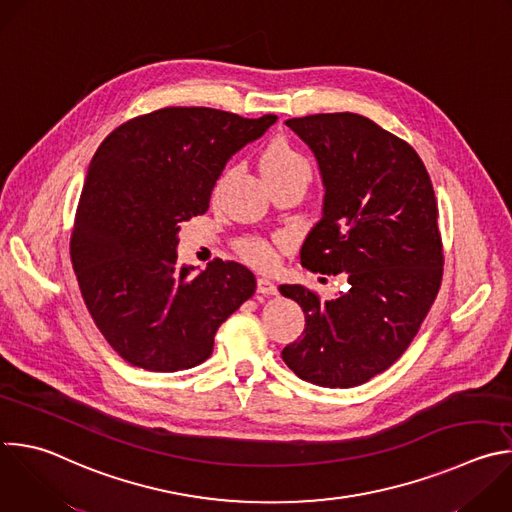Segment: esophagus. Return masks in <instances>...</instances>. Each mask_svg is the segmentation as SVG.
<instances>
[{"instance_id": "34e87169", "label": "esophagus", "mask_w": 512, "mask_h": 512, "mask_svg": "<svg viewBox=\"0 0 512 512\" xmlns=\"http://www.w3.org/2000/svg\"><path fill=\"white\" fill-rule=\"evenodd\" d=\"M257 293L275 295V293H277V285H275L273 281H269L267 277H259V279H257Z\"/></svg>"}]
</instances>
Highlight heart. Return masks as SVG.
I'll return each mask as SVG.
<instances>
[{
    "mask_svg": "<svg viewBox=\"0 0 512 512\" xmlns=\"http://www.w3.org/2000/svg\"><path fill=\"white\" fill-rule=\"evenodd\" d=\"M261 173L267 183L281 181V179H301V181L309 183L311 166H309L307 158L301 152H297L289 142L277 140V142L269 144L265 148V152L261 154ZM227 181H229V173L219 177V181L215 183V189H213V197L221 195ZM237 249L249 263H253L259 269H269L277 261L275 245L265 239H257V237L241 239Z\"/></svg>",
    "mask_w": 512,
    "mask_h": 512,
    "instance_id": "heart-1",
    "label": "heart"
}]
</instances>
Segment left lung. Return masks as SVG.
Wrapping results in <instances>:
<instances>
[{
  "label": "left lung",
  "instance_id": "8db88e82",
  "mask_svg": "<svg viewBox=\"0 0 512 512\" xmlns=\"http://www.w3.org/2000/svg\"><path fill=\"white\" fill-rule=\"evenodd\" d=\"M285 124L313 150L323 177V217L299 259L313 273H346L337 299L281 285L305 313L281 358L301 380L354 388L388 370L412 344L444 271L438 203L418 152L354 112Z\"/></svg>",
  "mask_w": 512,
  "mask_h": 512
}]
</instances>
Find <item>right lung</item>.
<instances>
[{
    "label": "right lung",
    "instance_id": "1",
    "mask_svg": "<svg viewBox=\"0 0 512 512\" xmlns=\"http://www.w3.org/2000/svg\"><path fill=\"white\" fill-rule=\"evenodd\" d=\"M275 120L168 106L120 124L98 146L70 257L96 327L128 364L148 372L199 366L221 323L255 293V275L241 263L213 259L201 273L179 265L177 233L207 213L227 160Z\"/></svg>",
    "mask_w": 512,
    "mask_h": 512
}]
</instances>
